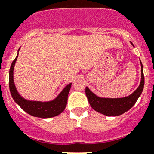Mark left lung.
Returning <instances> with one entry per match:
<instances>
[{
    "instance_id": "left-lung-1",
    "label": "left lung",
    "mask_w": 154,
    "mask_h": 154,
    "mask_svg": "<svg viewBox=\"0 0 154 154\" xmlns=\"http://www.w3.org/2000/svg\"><path fill=\"white\" fill-rule=\"evenodd\" d=\"M132 44V43H131ZM141 65V80L138 88L128 97L119 99L100 98L92 93L88 87H86V95L89 103L95 111L108 116H117L123 114L129 110L135 104L137 99L141 94L144 86L143 65Z\"/></svg>"
}]
</instances>
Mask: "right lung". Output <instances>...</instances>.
<instances>
[{
	"instance_id": "right-lung-1",
	"label": "right lung",
	"mask_w": 154,
	"mask_h": 154,
	"mask_svg": "<svg viewBox=\"0 0 154 154\" xmlns=\"http://www.w3.org/2000/svg\"><path fill=\"white\" fill-rule=\"evenodd\" d=\"M17 57H18V54L11 64L9 72L10 91L14 101L20 106L21 109H23L26 112L35 117L45 119V118L54 117V116L61 114L67 106V97H68L69 91L71 87V84H69L68 85L66 86L65 88L57 96V98L51 102L42 103V102L26 100L25 99L20 96L18 92L16 90L14 83V68Z\"/></svg>"
}]
</instances>
